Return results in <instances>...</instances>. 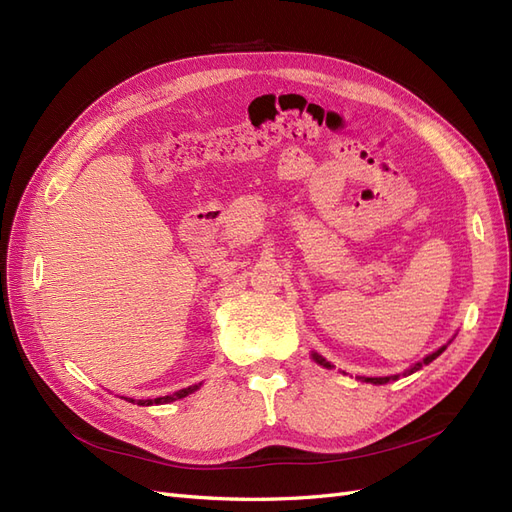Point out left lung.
Masks as SVG:
<instances>
[{
	"instance_id": "8db88e82",
	"label": "left lung",
	"mask_w": 512,
	"mask_h": 512,
	"mask_svg": "<svg viewBox=\"0 0 512 512\" xmlns=\"http://www.w3.org/2000/svg\"><path fill=\"white\" fill-rule=\"evenodd\" d=\"M446 350V346H442L440 350H436V352H433V354H429V356H425V359H423V363H416L412 369H410V374H412V371H416L418 367H423V365H427V363H431L433 359H436V356H440L442 352ZM314 359L320 363V365H324V367H329V363L327 361H324V359H320V356H316L314 354ZM365 382H371V384H386V382H389V380H397V376H386V378H363Z\"/></svg>"
}]
</instances>
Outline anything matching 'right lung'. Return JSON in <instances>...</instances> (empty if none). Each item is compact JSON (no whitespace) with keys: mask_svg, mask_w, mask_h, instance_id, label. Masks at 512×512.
Returning a JSON list of instances; mask_svg holds the SVG:
<instances>
[{"mask_svg":"<svg viewBox=\"0 0 512 512\" xmlns=\"http://www.w3.org/2000/svg\"><path fill=\"white\" fill-rule=\"evenodd\" d=\"M198 389V386L194 384V386H188V389H181V391H177V393H173V395H166V397H156V399H138V401H134V399H130V397H126L128 401H132V404H138V406H153V404H170V401H175V399H183L185 395H190V393H194Z\"/></svg>","mask_w":512,"mask_h":512,"instance_id":"1","label":"right lung"}]
</instances>
